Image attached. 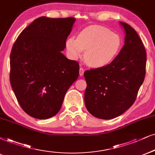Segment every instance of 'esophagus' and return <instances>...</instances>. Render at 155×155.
Segmentation results:
<instances>
[{
	"label": "esophagus",
	"instance_id": "obj_1",
	"mask_svg": "<svg viewBox=\"0 0 155 155\" xmlns=\"http://www.w3.org/2000/svg\"><path fill=\"white\" fill-rule=\"evenodd\" d=\"M84 69L82 67H80L79 68V75L82 76L84 75Z\"/></svg>",
	"mask_w": 155,
	"mask_h": 155
}]
</instances>
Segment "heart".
<instances>
[{"instance_id": "heart-1", "label": "heart", "mask_w": 155, "mask_h": 155, "mask_svg": "<svg viewBox=\"0 0 155 155\" xmlns=\"http://www.w3.org/2000/svg\"><path fill=\"white\" fill-rule=\"evenodd\" d=\"M122 46V40L119 35L111 31L93 25L84 28L78 34L77 38H68L66 41L67 54L73 60L81 57L94 68L107 66L117 57Z\"/></svg>"}]
</instances>
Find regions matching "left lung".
Instances as JSON below:
<instances>
[{
  "label": "left lung",
  "instance_id": "8db88e82",
  "mask_svg": "<svg viewBox=\"0 0 155 155\" xmlns=\"http://www.w3.org/2000/svg\"><path fill=\"white\" fill-rule=\"evenodd\" d=\"M125 33L124 45L111 63L84 72L87 89L84 102L94 117L111 119L122 114L134 104L144 81L146 51L134 29L119 22Z\"/></svg>",
  "mask_w": 155,
  "mask_h": 155
}]
</instances>
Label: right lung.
I'll return each mask as SVG.
<instances>
[{
    "instance_id": "obj_1",
    "label": "right lung",
    "mask_w": 155,
    "mask_h": 155,
    "mask_svg": "<svg viewBox=\"0 0 155 155\" xmlns=\"http://www.w3.org/2000/svg\"><path fill=\"white\" fill-rule=\"evenodd\" d=\"M75 21L38 18L13 44L10 81L21 108L34 118L55 116L66 91L79 77V63L61 53Z\"/></svg>"
}]
</instances>
